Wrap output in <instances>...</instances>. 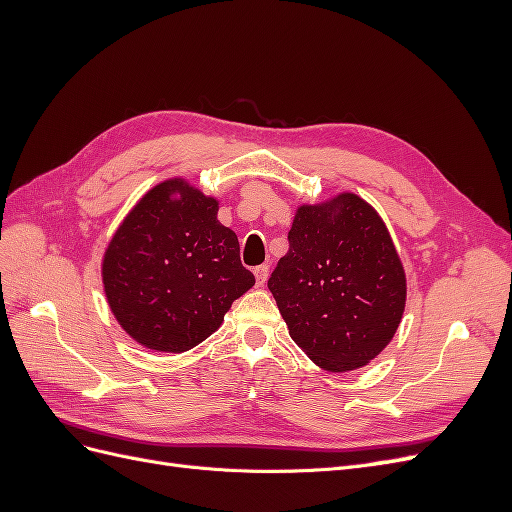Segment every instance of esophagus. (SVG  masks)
Returning a JSON list of instances; mask_svg holds the SVG:
<instances>
[{
	"label": "esophagus",
	"instance_id": "obj_1",
	"mask_svg": "<svg viewBox=\"0 0 512 512\" xmlns=\"http://www.w3.org/2000/svg\"><path fill=\"white\" fill-rule=\"evenodd\" d=\"M254 275H256V284H258V286H265L267 277H269V267H267V265L256 267V269H254Z\"/></svg>",
	"mask_w": 512,
	"mask_h": 512
}]
</instances>
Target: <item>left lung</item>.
<instances>
[{
  "mask_svg": "<svg viewBox=\"0 0 512 512\" xmlns=\"http://www.w3.org/2000/svg\"><path fill=\"white\" fill-rule=\"evenodd\" d=\"M269 290L294 344L329 371L376 359L406 305V275L389 230L354 194L297 211Z\"/></svg>",
  "mask_w": 512,
  "mask_h": 512,
  "instance_id": "1",
  "label": "left lung"
}]
</instances>
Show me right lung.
Wrapping results in <instances>:
<instances>
[{
  "label": "right lung",
  "instance_id": "right-lung-1",
  "mask_svg": "<svg viewBox=\"0 0 512 512\" xmlns=\"http://www.w3.org/2000/svg\"><path fill=\"white\" fill-rule=\"evenodd\" d=\"M102 280L123 331L164 352L207 339L256 282L237 235L218 222V203L181 179L156 185L119 226Z\"/></svg>",
  "mask_w": 512,
  "mask_h": 512
}]
</instances>
